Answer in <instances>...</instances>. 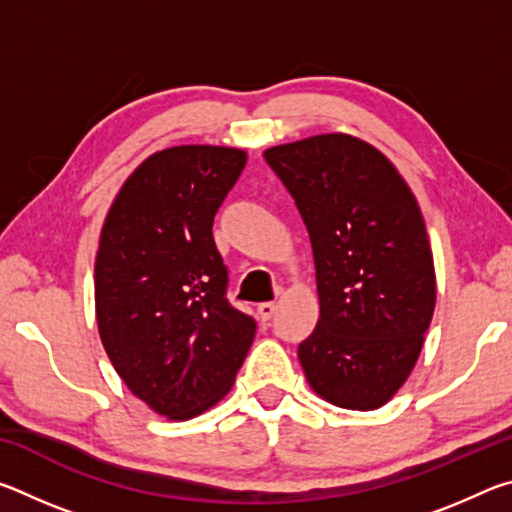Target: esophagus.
Here are the masks:
<instances>
[{"label":"esophagus","instance_id":"1","mask_svg":"<svg viewBox=\"0 0 512 512\" xmlns=\"http://www.w3.org/2000/svg\"><path fill=\"white\" fill-rule=\"evenodd\" d=\"M257 314L264 320V323L266 320H271V316L275 314V302H262V305L257 307Z\"/></svg>","mask_w":512,"mask_h":512}]
</instances>
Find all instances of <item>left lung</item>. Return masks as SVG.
Here are the masks:
<instances>
[{"label": "left lung", "mask_w": 512, "mask_h": 512, "mask_svg": "<svg viewBox=\"0 0 512 512\" xmlns=\"http://www.w3.org/2000/svg\"><path fill=\"white\" fill-rule=\"evenodd\" d=\"M307 225L320 318L298 345L309 386L372 411L400 391L436 307L422 212L393 162L345 133L264 151Z\"/></svg>", "instance_id": "8db88e82"}]
</instances>
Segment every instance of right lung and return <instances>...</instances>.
I'll return each instance as SVG.
<instances>
[{"label":"right lung","instance_id":"right-lung-1","mask_svg":"<svg viewBox=\"0 0 512 512\" xmlns=\"http://www.w3.org/2000/svg\"><path fill=\"white\" fill-rule=\"evenodd\" d=\"M246 151L171 146L146 158L110 205L94 264L103 348L135 397L169 420L210 409L235 384L255 320L225 298L214 214Z\"/></svg>","mask_w":512,"mask_h":512}]
</instances>
